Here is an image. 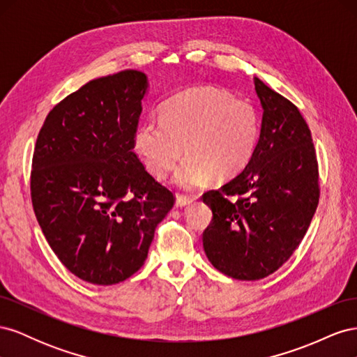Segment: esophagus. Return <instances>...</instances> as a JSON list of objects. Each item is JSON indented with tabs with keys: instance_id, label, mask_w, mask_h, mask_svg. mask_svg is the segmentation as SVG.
Returning a JSON list of instances; mask_svg holds the SVG:
<instances>
[{
	"instance_id": "obj_1",
	"label": "esophagus",
	"mask_w": 357,
	"mask_h": 357,
	"mask_svg": "<svg viewBox=\"0 0 357 357\" xmlns=\"http://www.w3.org/2000/svg\"><path fill=\"white\" fill-rule=\"evenodd\" d=\"M192 201H193V198H190L188 195H177L176 205L177 207H186V205H189Z\"/></svg>"
}]
</instances>
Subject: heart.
Returning <instances> with one entry per match:
<instances>
[{"instance_id":"b5f03b06","label":"heart","mask_w":357,"mask_h":357,"mask_svg":"<svg viewBox=\"0 0 357 357\" xmlns=\"http://www.w3.org/2000/svg\"><path fill=\"white\" fill-rule=\"evenodd\" d=\"M259 139V119L252 104L228 92L195 88L162 104L159 122L139 125L134 150L147 171L164 178L180 160L174 174L180 188H197L213 180L235 177L252 160Z\"/></svg>"}]
</instances>
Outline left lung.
Wrapping results in <instances>:
<instances>
[{"instance_id":"left-lung-1","label":"left lung","mask_w":357,"mask_h":357,"mask_svg":"<svg viewBox=\"0 0 357 357\" xmlns=\"http://www.w3.org/2000/svg\"><path fill=\"white\" fill-rule=\"evenodd\" d=\"M264 116L248 165L205 192L213 219L202 234L214 268L235 280H261L294 255L316 213L320 186L311 131L298 107L255 77Z\"/></svg>"}]
</instances>
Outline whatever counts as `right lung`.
Wrapping results in <instances>:
<instances>
[{
    "mask_svg": "<svg viewBox=\"0 0 357 357\" xmlns=\"http://www.w3.org/2000/svg\"><path fill=\"white\" fill-rule=\"evenodd\" d=\"M146 74L125 70L83 84L43 123L31 201L49 245L88 283H121L143 266L174 193L134 152Z\"/></svg>",
    "mask_w": 357,
    "mask_h": 357,
    "instance_id": "obj_1",
    "label": "right lung"
}]
</instances>
